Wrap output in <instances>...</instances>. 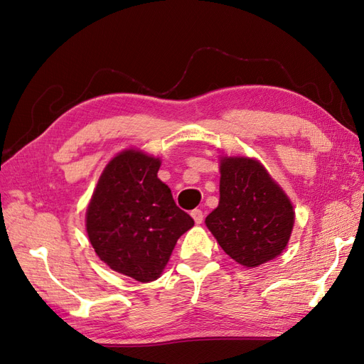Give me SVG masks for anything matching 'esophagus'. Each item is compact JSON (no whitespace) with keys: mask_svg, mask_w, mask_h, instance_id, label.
<instances>
[{"mask_svg":"<svg viewBox=\"0 0 364 364\" xmlns=\"http://www.w3.org/2000/svg\"><path fill=\"white\" fill-rule=\"evenodd\" d=\"M191 217L194 218L196 225H200L203 222V213L200 211V209H194V211H191Z\"/></svg>","mask_w":364,"mask_h":364,"instance_id":"esophagus-1","label":"esophagus"}]
</instances>
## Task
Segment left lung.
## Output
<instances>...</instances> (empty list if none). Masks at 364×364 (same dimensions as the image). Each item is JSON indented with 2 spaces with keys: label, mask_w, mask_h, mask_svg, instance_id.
Masks as SVG:
<instances>
[{
  "label": "left lung",
  "mask_w": 364,
  "mask_h": 364,
  "mask_svg": "<svg viewBox=\"0 0 364 364\" xmlns=\"http://www.w3.org/2000/svg\"><path fill=\"white\" fill-rule=\"evenodd\" d=\"M220 174V202L205 220L217 243L249 269L281 255L294 223L287 194L257 159L222 158Z\"/></svg>",
  "instance_id": "obj_1"
}]
</instances>
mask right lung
Here are the masks:
<instances>
[{"label":"right lung","instance_id":"right-lung-1","mask_svg":"<svg viewBox=\"0 0 364 364\" xmlns=\"http://www.w3.org/2000/svg\"><path fill=\"white\" fill-rule=\"evenodd\" d=\"M159 158L129 149L106 165L86 209V232L102 261L139 282L161 277L194 220L158 178Z\"/></svg>","mask_w":364,"mask_h":364}]
</instances>
